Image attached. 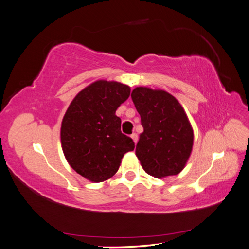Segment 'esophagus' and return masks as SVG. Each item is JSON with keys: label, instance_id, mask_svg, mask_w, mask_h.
<instances>
[{"label": "esophagus", "instance_id": "34e87169", "mask_svg": "<svg viewBox=\"0 0 249 249\" xmlns=\"http://www.w3.org/2000/svg\"><path fill=\"white\" fill-rule=\"evenodd\" d=\"M131 138L133 139V142H134V143L136 144V142H137V141H138V136H137L136 133H133V134L131 135Z\"/></svg>", "mask_w": 249, "mask_h": 249}]
</instances>
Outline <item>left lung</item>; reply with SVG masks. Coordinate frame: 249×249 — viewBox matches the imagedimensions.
<instances>
[{
    "label": "left lung",
    "instance_id": "1",
    "mask_svg": "<svg viewBox=\"0 0 249 249\" xmlns=\"http://www.w3.org/2000/svg\"><path fill=\"white\" fill-rule=\"evenodd\" d=\"M131 97L143 126L135 150L142 169L156 178L178 174L189 160L195 139L184 107L163 89L138 87Z\"/></svg>",
    "mask_w": 249,
    "mask_h": 249
}]
</instances>
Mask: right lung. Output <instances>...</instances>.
Instances as JSON below:
<instances>
[{
	"mask_svg": "<svg viewBox=\"0 0 249 249\" xmlns=\"http://www.w3.org/2000/svg\"><path fill=\"white\" fill-rule=\"evenodd\" d=\"M130 92L126 84L97 80L75 96L64 114L60 137L65 159L93 183L111 178L124 155L134 150V142L121 133V120L115 114Z\"/></svg>",
	"mask_w": 249,
	"mask_h": 249,
	"instance_id": "right-lung-1",
	"label": "right lung"
}]
</instances>
